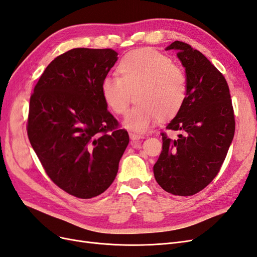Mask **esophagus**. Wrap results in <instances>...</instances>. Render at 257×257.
Masks as SVG:
<instances>
[{
    "label": "esophagus",
    "mask_w": 257,
    "mask_h": 257,
    "mask_svg": "<svg viewBox=\"0 0 257 257\" xmlns=\"http://www.w3.org/2000/svg\"><path fill=\"white\" fill-rule=\"evenodd\" d=\"M130 137L132 141H139V139H143L144 136L141 134H137V133H133V132H131L130 133Z\"/></svg>",
    "instance_id": "34e87169"
}]
</instances>
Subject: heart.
Masks as SVG:
<instances>
[{
    "label": "heart",
    "mask_w": 257,
    "mask_h": 257,
    "mask_svg": "<svg viewBox=\"0 0 257 257\" xmlns=\"http://www.w3.org/2000/svg\"><path fill=\"white\" fill-rule=\"evenodd\" d=\"M119 76H106L100 83V94L108 109L122 115L130 104V92L138 89V103L127 112L124 125L145 132L160 118H172L181 109L188 94V78L182 68L161 52L143 49L123 57Z\"/></svg>",
    "instance_id": "b5f03b06"
}]
</instances>
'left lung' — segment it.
I'll return each instance as SVG.
<instances>
[{
    "mask_svg": "<svg viewBox=\"0 0 257 257\" xmlns=\"http://www.w3.org/2000/svg\"><path fill=\"white\" fill-rule=\"evenodd\" d=\"M185 67L188 94L167 130L180 131L177 141L161 133L163 150L153 166L163 190L178 196L200 192L219 174L235 134V114L223 74L200 51L176 41Z\"/></svg>",
    "mask_w": 257,
    "mask_h": 257,
    "instance_id": "left-lung-1",
    "label": "left lung"
}]
</instances>
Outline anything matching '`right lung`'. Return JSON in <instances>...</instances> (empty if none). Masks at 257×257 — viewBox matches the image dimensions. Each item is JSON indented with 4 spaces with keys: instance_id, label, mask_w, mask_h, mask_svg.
<instances>
[{
    "instance_id": "obj_1",
    "label": "right lung",
    "mask_w": 257,
    "mask_h": 257,
    "mask_svg": "<svg viewBox=\"0 0 257 257\" xmlns=\"http://www.w3.org/2000/svg\"><path fill=\"white\" fill-rule=\"evenodd\" d=\"M116 56L110 48L62 53L46 67L30 98L31 146L52 182L78 198L109 188L130 142L100 94Z\"/></svg>"
}]
</instances>
